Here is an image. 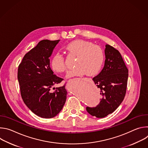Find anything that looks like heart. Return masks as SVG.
I'll use <instances>...</instances> for the list:
<instances>
[{
  "instance_id": "heart-1",
  "label": "heart",
  "mask_w": 148,
  "mask_h": 148,
  "mask_svg": "<svg viewBox=\"0 0 148 148\" xmlns=\"http://www.w3.org/2000/svg\"><path fill=\"white\" fill-rule=\"evenodd\" d=\"M66 49L70 54L77 56L75 67L67 73L68 77L82 76L85 74L92 76L98 73L105 58L104 51L101 47L94 45L90 41L77 40L69 43ZM51 66L57 72L65 71L67 66L64 55L56 53L51 59Z\"/></svg>"
}]
</instances>
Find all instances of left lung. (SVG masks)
I'll return each instance as SVG.
<instances>
[{
	"label": "left lung",
	"mask_w": 148,
	"mask_h": 148,
	"mask_svg": "<svg viewBox=\"0 0 148 148\" xmlns=\"http://www.w3.org/2000/svg\"><path fill=\"white\" fill-rule=\"evenodd\" d=\"M105 54L103 69L92 78L102 97L96 107L86 108L90 115L97 118L112 113L123 101L127 87L128 69L119 51L107 45Z\"/></svg>",
	"instance_id": "1"
}]
</instances>
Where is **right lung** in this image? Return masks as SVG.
<instances>
[{
	"instance_id": "add662e5",
	"label": "right lung",
	"mask_w": 148,
	"mask_h": 148,
	"mask_svg": "<svg viewBox=\"0 0 148 148\" xmlns=\"http://www.w3.org/2000/svg\"><path fill=\"white\" fill-rule=\"evenodd\" d=\"M60 40H43L27 53L18 67L17 79L22 98L36 115L51 118L62 110L67 92L65 85L51 90L63 78L54 74L50 66V57Z\"/></svg>"
}]
</instances>
